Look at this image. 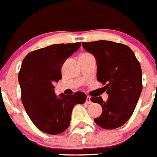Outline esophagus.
<instances>
[{
    "label": "esophagus",
    "mask_w": 157,
    "mask_h": 157,
    "mask_svg": "<svg viewBox=\"0 0 157 157\" xmlns=\"http://www.w3.org/2000/svg\"><path fill=\"white\" fill-rule=\"evenodd\" d=\"M86 103H92V102H91L90 97L87 96V98H86Z\"/></svg>",
    "instance_id": "esophagus-1"
}]
</instances>
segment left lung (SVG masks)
Wrapping results in <instances>:
<instances>
[{
    "instance_id": "obj_1",
    "label": "left lung",
    "mask_w": 157,
    "mask_h": 157,
    "mask_svg": "<svg viewBox=\"0 0 157 157\" xmlns=\"http://www.w3.org/2000/svg\"><path fill=\"white\" fill-rule=\"evenodd\" d=\"M82 46L93 54L97 63V80L105 85L108 94L91 101L101 105L103 112L94 119L98 126L117 129L126 123L133 114L142 92V69L129 46L109 40L83 42Z\"/></svg>"
}]
</instances>
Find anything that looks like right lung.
<instances>
[{
	"label": "right lung",
	"instance_id": "right-lung-1",
	"mask_svg": "<svg viewBox=\"0 0 157 157\" xmlns=\"http://www.w3.org/2000/svg\"><path fill=\"white\" fill-rule=\"evenodd\" d=\"M80 47L81 42L51 45L29 53L23 60L18 82L23 107L33 124L46 134L65 131L74 106L86 100L83 92L57 96L54 90V84L62 78L63 64Z\"/></svg>",
	"mask_w": 157,
	"mask_h": 157
}]
</instances>
